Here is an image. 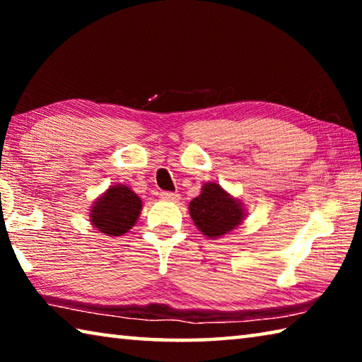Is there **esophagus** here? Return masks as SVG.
Wrapping results in <instances>:
<instances>
[{"label": "esophagus", "instance_id": "1", "mask_svg": "<svg viewBox=\"0 0 362 362\" xmlns=\"http://www.w3.org/2000/svg\"><path fill=\"white\" fill-rule=\"evenodd\" d=\"M159 196H161V198H163L164 201H170V203H177V201L180 199V194L169 193V192H163Z\"/></svg>", "mask_w": 362, "mask_h": 362}]
</instances>
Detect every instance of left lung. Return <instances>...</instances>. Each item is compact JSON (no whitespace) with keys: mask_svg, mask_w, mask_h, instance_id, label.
<instances>
[{"mask_svg":"<svg viewBox=\"0 0 362 362\" xmlns=\"http://www.w3.org/2000/svg\"><path fill=\"white\" fill-rule=\"evenodd\" d=\"M189 217L206 238L218 240L230 235L246 218V206L217 182H207L201 193L189 201Z\"/></svg>","mask_w":362,"mask_h":362,"instance_id":"obj_1","label":"left lung"}]
</instances>
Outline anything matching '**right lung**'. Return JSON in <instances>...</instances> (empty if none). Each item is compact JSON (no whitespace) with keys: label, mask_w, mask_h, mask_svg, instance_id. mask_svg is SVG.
<instances>
[{"label":"right lung","mask_w":362,"mask_h":362,"mask_svg":"<svg viewBox=\"0 0 362 362\" xmlns=\"http://www.w3.org/2000/svg\"><path fill=\"white\" fill-rule=\"evenodd\" d=\"M142 199L131 187L116 183L97 196L89 209V222L105 236H122L137 223Z\"/></svg>","instance_id":"add662e5"}]
</instances>
